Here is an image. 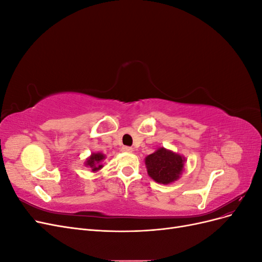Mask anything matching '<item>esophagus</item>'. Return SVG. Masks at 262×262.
Segmentation results:
<instances>
[{
    "label": "esophagus",
    "mask_w": 262,
    "mask_h": 262,
    "mask_svg": "<svg viewBox=\"0 0 262 262\" xmlns=\"http://www.w3.org/2000/svg\"><path fill=\"white\" fill-rule=\"evenodd\" d=\"M122 150H123V152H132V147H130V146H123Z\"/></svg>",
    "instance_id": "1"
}]
</instances>
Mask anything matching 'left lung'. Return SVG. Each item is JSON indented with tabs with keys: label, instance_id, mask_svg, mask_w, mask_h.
<instances>
[{
	"label": "left lung",
	"instance_id": "obj_1",
	"mask_svg": "<svg viewBox=\"0 0 262 262\" xmlns=\"http://www.w3.org/2000/svg\"><path fill=\"white\" fill-rule=\"evenodd\" d=\"M185 157L165 147H160L145 157L148 176L158 184L168 185L179 179L185 166Z\"/></svg>",
	"mask_w": 262,
	"mask_h": 262
}]
</instances>
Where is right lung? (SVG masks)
<instances>
[{
	"mask_svg": "<svg viewBox=\"0 0 262 262\" xmlns=\"http://www.w3.org/2000/svg\"><path fill=\"white\" fill-rule=\"evenodd\" d=\"M106 156L102 153H93L85 162L86 167H90L92 171H98L100 168H102L101 162L104 161Z\"/></svg>",
	"mask_w": 262,
	"mask_h": 262,
	"instance_id": "right-lung-1",
	"label": "right lung"
}]
</instances>
